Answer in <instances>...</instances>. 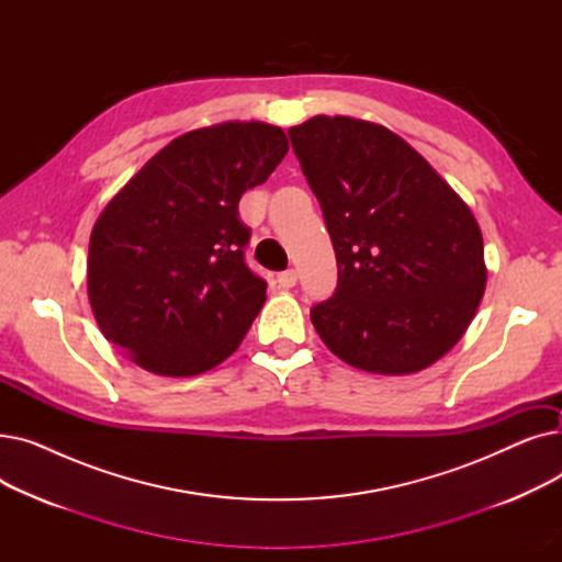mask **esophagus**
<instances>
[{"label":"esophagus","instance_id":"esophagus-1","mask_svg":"<svg viewBox=\"0 0 562 562\" xmlns=\"http://www.w3.org/2000/svg\"><path fill=\"white\" fill-rule=\"evenodd\" d=\"M278 282H280V286H282V289H291V286H296V282H299V273L293 271V269H289V271H282V273L278 276Z\"/></svg>","mask_w":562,"mask_h":562}]
</instances>
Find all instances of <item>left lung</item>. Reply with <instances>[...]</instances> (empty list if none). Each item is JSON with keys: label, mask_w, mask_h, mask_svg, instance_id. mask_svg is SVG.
Instances as JSON below:
<instances>
[{"label": "left lung", "mask_w": 562, "mask_h": 562, "mask_svg": "<svg viewBox=\"0 0 562 562\" xmlns=\"http://www.w3.org/2000/svg\"><path fill=\"white\" fill-rule=\"evenodd\" d=\"M337 255L335 296L312 323L346 364L417 373L460 341L487 282L467 202L387 127L314 115L289 130Z\"/></svg>", "instance_id": "8db88e82"}]
</instances>
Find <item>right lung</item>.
<instances>
[{"instance_id": "obj_1", "label": "right lung", "mask_w": 562, "mask_h": 562, "mask_svg": "<svg viewBox=\"0 0 562 562\" xmlns=\"http://www.w3.org/2000/svg\"><path fill=\"white\" fill-rule=\"evenodd\" d=\"M286 150V134L257 121L193 130L109 200L88 244V301L140 369L198 375L239 348L266 301L244 261L239 200Z\"/></svg>"}]
</instances>
